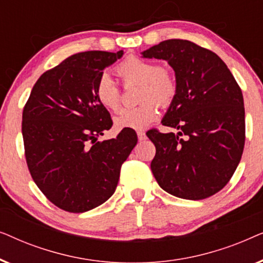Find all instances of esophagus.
I'll return each mask as SVG.
<instances>
[{"label":"esophagus","instance_id":"34e87169","mask_svg":"<svg viewBox=\"0 0 263 263\" xmlns=\"http://www.w3.org/2000/svg\"><path fill=\"white\" fill-rule=\"evenodd\" d=\"M138 139H139V141H145V140L147 139L145 132H138Z\"/></svg>","mask_w":263,"mask_h":263}]
</instances>
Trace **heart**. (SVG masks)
Returning <instances> with one entry per match:
<instances>
[{"mask_svg":"<svg viewBox=\"0 0 263 263\" xmlns=\"http://www.w3.org/2000/svg\"><path fill=\"white\" fill-rule=\"evenodd\" d=\"M116 69L125 85L132 82L141 84L138 97L141 103L138 106L122 110L115 117V124L118 129L142 130L158 120L159 105L167 107L174 102L178 92L177 80L170 70L138 56L122 61ZM96 97L104 107L111 111H117L121 107V87L106 71L97 81Z\"/></svg>","mask_w":263,"mask_h":263,"instance_id":"1","label":"heart"}]
</instances>
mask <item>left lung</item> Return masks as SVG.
Listing matches in <instances>:
<instances>
[{
  "instance_id": "left-lung-1",
  "label": "left lung",
  "mask_w": 263,
  "mask_h": 263,
  "mask_svg": "<svg viewBox=\"0 0 263 263\" xmlns=\"http://www.w3.org/2000/svg\"><path fill=\"white\" fill-rule=\"evenodd\" d=\"M142 56L167 61L178 85L161 121L178 134L146 133L156 146L151 170L171 195L207 199L228 184L242 158L246 111L240 87L217 53L193 42L167 39Z\"/></svg>"
}]
</instances>
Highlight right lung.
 Here are the masks:
<instances>
[{
    "mask_svg": "<svg viewBox=\"0 0 263 263\" xmlns=\"http://www.w3.org/2000/svg\"><path fill=\"white\" fill-rule=\"evenodd\" d=\"M122 55L123 50L68 57L42 74L24 106L28 170L46 199L66 212L84 213L110 199L138 142L133 129L98 141L112 120L97 99L96 85L104 68Z\"/></svg>",
    "mask_w": 263,
    "mask_h": 263,
    "instance_id": "right-lung-1",
    "label": "right lung"
}]
</instances>
